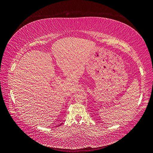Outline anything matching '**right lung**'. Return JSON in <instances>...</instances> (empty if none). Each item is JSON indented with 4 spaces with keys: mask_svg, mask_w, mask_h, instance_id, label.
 <instances>
[{
    "mask_svg": "<svg viewBox=\"0 0 153 153\" xmlns=\"http://www.w3.org/2000/svg\"><path fill=\"white\" fill-rule=\"evenodd\" d=\"M62 124V123H61V124H59V125H58V126H61V124Z\"/></svg>",
    "mask_w": 153,
    "mask_h": 153,
    "instance_id": "1",
    "label": "right lung"
}]
</instances>
